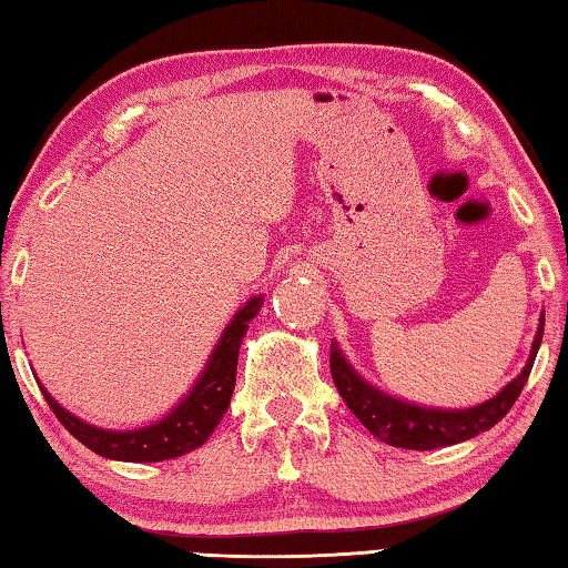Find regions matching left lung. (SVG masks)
I'll return each instance as SVG.
<instances>
[{"instance_id": "8db88e82", "label": "left lung", "mask_w": 568, "mask_h": 568, "mask_svg": "<svg viewBox=\"0 0 568 568\" xmlns=\"http://www.w3.org/2000/svg\"><path fill=\"white\" fill-rule=\"evenodd\" d=\"M544 321L546 318L541 311L536 338L534 344H530V354L524 372L503 386L495 397L467 409L422 407V404L392 397V394L382 392L379 386L366 382L364 376L351 366L344 351L338 348L336 338L331 341V376L338 394L344 397L346 407L354 412L358 422H362L376 439H382V443L404 449H437L457 445L498 425L513 404H516L520 389H524V384L528 382L530 368H534L538 346H541Z\"/></svg>"}]
</instances>
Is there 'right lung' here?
Instances as JSON below:
<instances>
[{
	"label": "right lung",
	"mask_w": 568,
	"mask_h": 568,
	"mask_svg": "<svg viewBox=\"0 0 568 568\" xmlns=\"http://www.w3.org/2000/svg\"><path fill=\"white\" fill-rule=\"evenodd\" d=\"M263 295H252V298L242 305L227 323V328L222 331L220 341L214 344L202 374L196 376V382L192 384V389H189L184 397L176 402V407H171L164 417L149 422V425L143 427L105 429L90 425V422L75 417L73 412L60 407L55 397L40 384V379L38 384L44 399L50 404V409L55 412V417L62 422V427H65L78 443L93 449L95 455L121 463L174 460V457H182L186 453H192V449L202 447L206 439H210L214 427L220 425L224 412H227L232 392H235L240 344L250 328V321L257 316L260 308H263Z\"/></svg>",
	"instance_id": "right-lung-1"
}]
</instances>
